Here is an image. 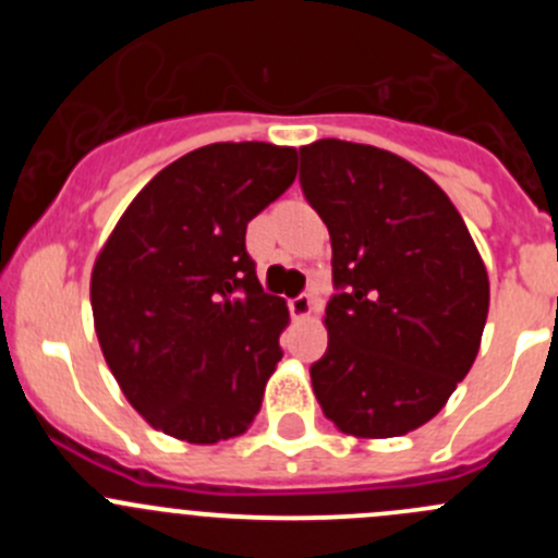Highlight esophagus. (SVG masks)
Instances as JSON below:
<instances>
[{
    "instance_id": "34e87169",
    "label": "esophagus",
    "mask_w": 558,
    "mask_h": 558,
    "mask_svg": "<svg viewBox=\"0 0 558 558\" xmlns=\"http://www.w3.org/2000/svg\"><path fill=\"white\" fill-rule=\"evenodd\" d=\"M290 313L293 318H307L315 313V299L310 293H299L295 299H290Z\"/></svg>"
}]
</instances>
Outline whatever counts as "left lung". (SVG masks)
<instances>
[{
    "instance_id": "left-lung-1",
    "label": "left lung",
    "mask_w": 558,
    "mask_h": 558,
    "mask_svg": "<svg viewBox=\"0 0 558 558\" xmlns=\"http://www.w3.org/2000/svg\"><path fill=\"white\" fill-rule=\"evenodd\" d=\"M302 190L332 240L327 352L310 366L324 416L357 438L405 436L466 377L489 276L445 190L397 153L318 140Z\"/></svg>"
}]
</instances>
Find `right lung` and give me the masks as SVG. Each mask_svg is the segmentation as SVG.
<instances>
[{
	"label": "right lung",
	"mask_w": 558,
	"mask_h": 558,
	"mask_svg": "<svg viewBox=\"0 0 558 558\" xmlns=\"http://www.w3.org/2000/svg\"><path fill=\"white\" fill-rule=\"evenodd\" d=\"M295 147L218 142L131 201L97 254L92 313L122 393L190 445L243 436L282 360L288 304L265 293L245 229L295 179Z\"/></svg>",
	"instance_id": "add662e5"
}]
</instances>
